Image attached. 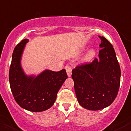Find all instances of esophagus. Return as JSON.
<instances>
[{
	"instance_id": "obj_1",
	"label": "esophagus",
	"mask_w": 131,
	"mask_h": 131,
	"mask_svg": "<svg viewBox=\"0 0 131 131\" xmlns=\"http://www.w3.org/2000/svg\"><path fill=\"white\" fill-rule=\"evenodd\" d=\"M66 70L67 74H68V77H71V68L70 65H66V66L65 67Z\"/></svg>"
}]
</instances>
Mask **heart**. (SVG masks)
I'll use <instances>...</instances> for the list:
<instances>
[{
  "instance_id": "obj_1",
  "label": "heart",
  "mask_w": 131,
  "mask_h": 131,
  "mask_svg": "<svg viewBox=\"0 0 131 131\" xmlns=\"http://www.w3.org/2000/svg\"><path fill=\"white\" fill-rule=\"evenodd\" d=\"M95 54V52L94 50H91L89 51V53H88V56L89 57H93Z\"/></svg>"
}]
</instances>
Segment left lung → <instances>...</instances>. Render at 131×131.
Masks as SVG:
<instances>
[{
	"instance_id": "1",
	"label": "left lung",
	"mask_w": 131,
	"mask_h": 131,
	"mask_svg": "<svg viewBox=\"0 0 131 131\" xmlns=\"http://www.w3.org/2000/svg\"><path fill=\"white\" fill-rule=\"evenodd\" d=\"M99 58L72 70L75 92L79 105L88 110L108 107L115 99L121 81L120 66L112 44L103 36Z\"/></svg>"
}]
</instances>
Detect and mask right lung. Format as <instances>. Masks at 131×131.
<instances>
[{
    "instance_id": "1",
    "label": "right lung",
    "mask_w": 131,
    "mask_h": 131,
    "mask_svg": "<svg viewBox=\"0 0 131 131\" xmlns=\"http://www.w3.org/2000/svg\"><path fill=\"white\" fill-rule=\"evenodd\" d=\"M28 42V39L22 40L13 51L9 70L10 86L14 99L22 108L40 112L53 105L68 75L63 69L60 71L46 70L37 76L26 75L20 61Z\"/></svg>"
}]
</instances>
